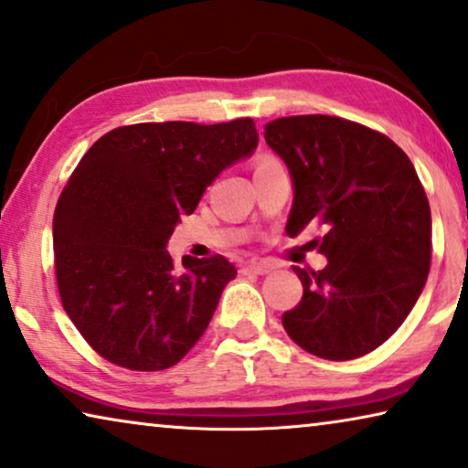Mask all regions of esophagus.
<instances>
[{
	"mask_svg": "<svg viewBox=\"0 0 468 468\" xmlns=\"http://www.w3.org/2000/svg\"><path fill=\"white\" fill-rule=\"evenodd\" d=\"M276 266L272 261H250V263H247V266H242V270L240 272H245V274H268V272H272Z\"/></svg>",
	"mask_w": 468,
	"mask_h": 468,
	"instance_id": "34e87169",
	"label": "esophagus"
}]
</instances>
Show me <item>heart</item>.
<instances>
[{"label":"heart","mask_w":468,"mask_h":468,"mask_svg":"<svg viewBox=\"0 0 468 468\" xmlns=\"http://www.w3.org/2000/svg\"><path fill=\"white\" fill-rule=\"evenodd\" d=\"M276 162H279V160H274L272 155H266V154H263V155H260V158H257V162H255V171H257V168H261V166L276 165Z\"/></svg>","instance_id":"obj_1"}]
</instances>
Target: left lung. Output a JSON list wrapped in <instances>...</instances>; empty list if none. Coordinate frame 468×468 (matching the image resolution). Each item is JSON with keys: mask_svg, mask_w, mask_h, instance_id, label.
<instances>
[{"mask_svg": "<svg viewBox=\"0 0 468 468\" xmlns=\"http://www.w3.org/2000/svg\"><path fill=\"white\" fill-rule=\"evenodd\" d=\"M293 177L287 234L324 228L323 270L293 268L303 295L282 314L297 346L327 361L358 358L388 340L422 293L431 268V207L416 168L386 134L335 116L263 126Z\"/></svg>", "mask_w": 468, "mask_h": 468, "instance_id": "8db88e82", "label": "left lung"}]
</instances>
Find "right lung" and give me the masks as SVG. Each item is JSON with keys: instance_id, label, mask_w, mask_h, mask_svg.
<instances>
[{"instance_id": "right-lung-1", "label": "right lung", "mask_w": 468, "mask_h": 468, "mask_svg": "<svg viewBox=\"0 0 468 468\" xmlns=\"http://www.w3.org/2000/svg\"><path fill=\"white\" fill-rule=\"evenodd\" d=\"M255 147L250 118L141 122L82 155L54 211V272L65 313L105 361L168 369L205 334L236 268L223 255L177 268L165 247L223 168Z\"/></svg>"}]
</instances>
